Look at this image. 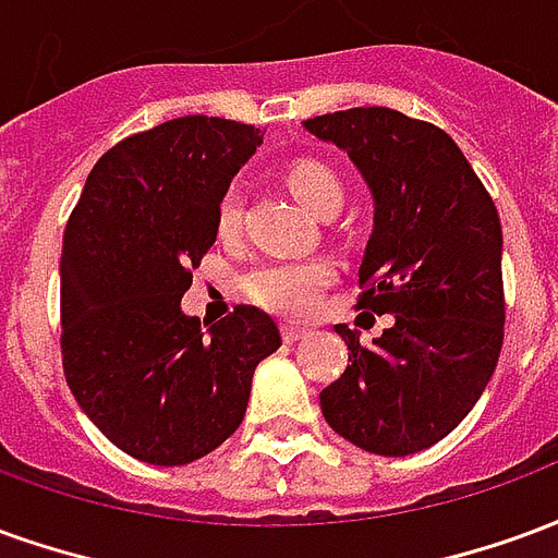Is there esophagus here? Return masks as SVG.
<instances>
[{"mask_svg": "<svg viewBox=\"0 0 558 558\" xmlns=\"http://www.w3.org/2000/svg\"><path fill=\"white\" fill-rule=\"evenodd\" d=\"M280 335H283V340H287V343H295V340H302L304 335H307V328L292 326V323H283V326H280Z\"/></svg>", "mask_w": 558, "mask_h": 558, "instance_id": "1", "label": "esophagus"}]
</instances>
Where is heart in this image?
<instances>
[{
    "mask_svg": "<svg viewBox=\"0 0 558 558\" xmlns=\"http://www.w3.org/2000/svg\"><path fill=\"white\" fill-rule=\"evenodd\" d=\"M292 194L302 199L314 215H323L331 206L343 203V182L328 163L314 158L295 160L290 167ZM242 218V199L235 191L220 199L218 230L227 235L239 227ZM335 280V268L328 259H295V263H263L251 268L242 278V292L247 302L263 307L268 314L302 316L307 314L319 292Z\"/></svg>",
    "mask_w": 558,
    "mask_h": 558,
    "instance_id": "1",
    "label": "heart"
}]
</instances>
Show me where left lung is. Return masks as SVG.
<instances>
[{"label": "left lung", "mask_w": 558, "mask_h": 558, "mask_svg": "<svg viewBox=\"0 0 558 558\" xmlns=\"http://www.w3.org/2000/svg\"><path fill=\"white\" fill-rule=\"evenodd\" d=\"M343 148L374 194L359 307L391 314L371 347H350L347 371L319 391L331 430L371 454L430 448L478 403L505 338L502 223L487 187L442 128L388 107L307 119Z\"/></svg>", "instance_id": "left-lung-1"}]
</instances>
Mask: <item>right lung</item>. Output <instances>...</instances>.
<instances>
[{"instance_id":"1","label":"right lung","mask_w":558,"mask_h":558,"mask_svg":"<svg viewBox=\"0 0 558 558\" xmlns=\"http://www.w3.org/2000/svg\"><path fill=\"white\" fill-rule=\"evenodd\" d=\"M259 128L182 116L116 143L92 167L62 242V367L98 430L151 466L227 442L275 319L239 304L215 326L182 314L191 268L218 239L232 175Z\"/></svg>"}]
</instances>
